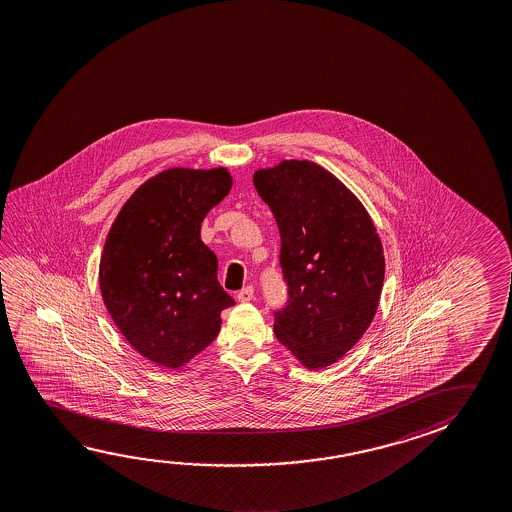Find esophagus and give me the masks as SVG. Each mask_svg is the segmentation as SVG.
Instances as JSON below:
<instances>
[{"instance_id":"34e87169","label":"esophagus","mask_w":512,"mask_h":512,"mask_svg":"<svg viewBox=\"0 0 512 512\" xmlns=\"http://www.w3.org/2000/svg\"><path fill=\"white\" fill-rule=\"evenodd\" d=\"M253 298H255V289H253L252 285H246L237 293V300L239 302H252Z\"/></svg>"}]
</instances>
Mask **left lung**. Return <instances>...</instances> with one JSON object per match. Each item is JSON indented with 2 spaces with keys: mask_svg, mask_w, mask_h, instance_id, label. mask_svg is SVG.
Masks as SVG:
<instances>
[{
  "mask_svg": "<svg viewBox=\"0 0 512 512\" xmlns=\"http://www.w3.org/2000/svg\"><path fill=\"white\" fill-rule=\"evenodd\" d=\"M280 230L287 300L275 336L310 369L339 361L377 312L384 252L359 200L309 160H284L253 176Z\"/></svg>",
  "mask_w": 512,
  "mask_h": 512,
  "instance_id": "obj_1",
  "label": "left lung"
}]
</instances>
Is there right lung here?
Instances as JSON below:
<instances>
[{"label":"right lung","instance_id":"1","mask_svg":"<svg viewBox=\"0 0 512 512\" xmlns=\"http://www.w3.org/2000/svg\"><path fill=\"white\" fill-rule=\"evenodd\" d=\"M232 187L227 169H168L141 185L110 228L101 296L126 341L146 359L180 368L205 350L235 305L202 243L207 212Z\"/></svg>","mask_w":512,"mask_h":512}]
</instances>
